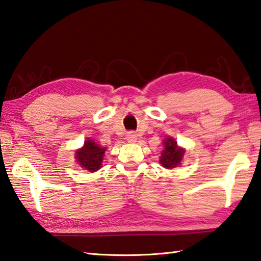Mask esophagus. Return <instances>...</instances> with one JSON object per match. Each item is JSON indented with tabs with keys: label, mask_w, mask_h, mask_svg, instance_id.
<instances>
[{
	"label": "esophagus",
	"mask_w": 261,
	"mask_h": 261,
	"mask_svg": "<svg viewBox=\"0 0 261 261\" xmlns=\"http://www.w3.org/2000/svg\"><path fill=\"white\" fill-rule=\"evenodd\" d=\"M137 139H138V137L135 134V132H129V134L126 135V140L129 141V143H136Z\"/></svg>",
	"instance_id": "esophagus-1"
}]
</instances>
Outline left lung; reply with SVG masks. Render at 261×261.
<instances>
[{
  "instance_id": "left-lung-1",
  "label": "left lung",
  "mask_w": 261,
  "mask_h": 261,
  "mask_svg": "<svg viewBox=\"0 0 261 261\" xmlns=\"http://www.w3.org/2000/svg\"><path fill=\"white\" fill-rule=\"evenodd\" d=\"M162 152L160 156V165L166 169H173L175 167H178L180 162L183 161L185 148L177 145L173 137H168L167 139H163L162 143Z\"/></svg>"
}]
</instances>
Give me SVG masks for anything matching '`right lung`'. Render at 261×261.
I'll use <instances>...</instances> for the list:
<instances>
[{
	"instance_id": "add662e5",
	"label": "right lung",
	"mask_w": 261,
	"mask_h": 261,
	"mask_svg": "<svg viewBox=\"0 0 261 261\" xmlns=\"http://www.w3.org/2000/svg\"><path fill=\"white\" fill-rule=\"evenodd\" d=\"M106 149L107 148L100 146L94 140L87 138L83 146L74 153V159L79 167L94 173L102 167Z\"/></svg>"
}]
</instances>
